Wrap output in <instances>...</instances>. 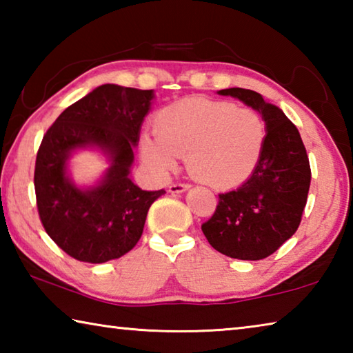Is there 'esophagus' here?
<instances>
[{
  "label": "esophagus",
  "instance_id": "obj_1",
  "mask_svg": "<svg viewBox=\"0 0 353 353\" xmlns=\"http://www.w3.org/2000/svg\"><path fill=\"white\" fill-rule=\"evenodd\" d=\"M188 188H190V185H188V183L174 182V183H171V185H170V188H168V190H170V193H174V194L177 193V194H179V193H183V191H185V190H188Z\"/></svg>",
  "mask_w": 353,
  "mask_h": 353
}]
</instances>
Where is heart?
<instances>
[{
	"instance_id": "1",
	"label": "heart",
	"mask_w": 353,
	"mask_h": 353,
	"mask_svg": "<svg viewBox=\"0 0 353 353\" xmlns=\"http://www.w3.org/2000/svg\"><path fill=\"white\" fill-rule=\"evenodd\" d=\"M155 134L143 135L141 157L157 174H168L179 157L187 155V168L194 179L213 188H232L259 165L266 124L249 107L191 98L160 112Z\"/></svg>"
}]
</instances>
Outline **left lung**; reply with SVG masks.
Wrapping results in <instances>:
<instances>
[{
	"label": "left lung",
	"mask_w": 353,
	"mask_h": 353,
	"mask_svg": "<svg viewBox=\"0 0 353 353\" xmlns=\"http://www.w3.org/2000/svg\"><path fill=\"white\" fill-rule=\"evenodd\" d=\"M261 113L266 140L259 165L236 190L221 193L216 210L202 224L208 243L232 259L261 260L296 234L307 204L312 170L297 128L260 93L224 88Z\"/></svg>",
	"instance_id": "left-lung-1"
}]
</instances>
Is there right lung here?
<instances>
[{"instance_id":"obj_1","label":"right lung","mask_w":353,"mask_h":353,"mask_svg":"<svg viewBox=\"0 0 353 353\" xmlns=\"http://www.w3.org/2000/svg\"><path fill=\"white\" fill-rule=\"evenodd\" d=\"M152 98V90L104 83L67 107L43 135L34 171L39 216L51 240L76 260L104 263L128 254L141 238L149 207L165 194L129 179ZM85 145L105 150L112 166L98 188L79 190L64 171L70 151Z\"/></svg>"}]
</instances>
